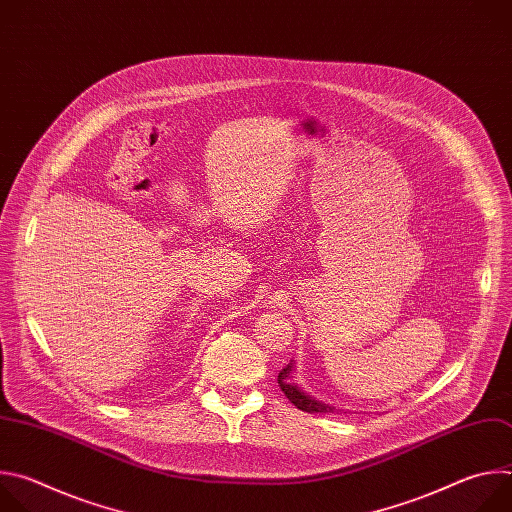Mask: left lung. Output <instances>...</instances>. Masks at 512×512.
<instances>
[{"label": "left lung", "instance_id": "8db88e82", "mask_svg": "<svg viewBox=\"0 0 512 512\" xmlns=\"http://www.w3.org/2000/svg\"><path fill=\"white\" fill-rule=\"evenodd\" d=\"M291 371H294V362H289L285 369L279 371L277 375V383L281 387V391L285 393V397L294 403L298 409L306 411V413H336L338 409L330 407V405H324L316 399H312L310 395H306L296 383H294V377H291Z\"/></svg>", "mask_w": 512, "mask_h": 512}]
</instances>
